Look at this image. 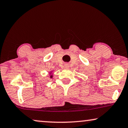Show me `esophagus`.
<instances>
[{
	"mask_svg": "<svg viewBox=\"0 0 128 128\" xmlns=\"http://www.w3.org/2000/svg\"><path fill=\"white\" fill-rule=\"evenodd\" d=\"M66 67H67V66H66Z\"/></svg>",
	"mask_w": 128,
	"mask_h": 128,
	"instance_id": "esophagus-1",
	"label": "esophagus"
}]
</instances>
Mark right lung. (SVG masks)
Listing matches in <instances>:
<instances>
[{
    "label": "right lung",
    "mask_w": 128,
    "mask_h": 128,
    "mask_svg": "<svg viewBox=\"0 0 128 128\" xmlns=\"http://www.w3.org/2000/svg\"><path fill=\"white\" fill-rule=\"evenodd\" d=\"M50 78H52V76H50Z\"/></svg>",
    "instance_id": "obj_1"
}]
</instances>
